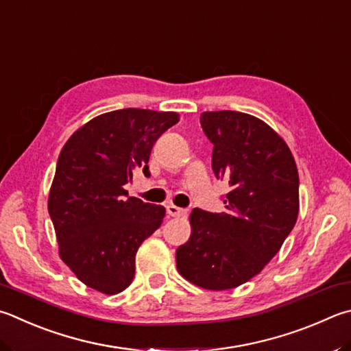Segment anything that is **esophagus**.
Listing matches in <instances>:
<instances>
[{"label":"esophagus","instance_id":"1","mask_svg":"<svg viewBox=\"0 0 351 351\" xmlns=\"http://www.w3.org/2000/svg\"><path fill=\"white\" fill-rule=\"evenodd\" d=\"M167 213L170 216H173V218H180V216L187 215V208H182V207L175 206V204H170V206H167Z\"/></svg>","mask_w":351,"mask_h":351}]
</instances>
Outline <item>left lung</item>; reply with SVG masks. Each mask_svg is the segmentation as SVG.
Segmentation results:
<instances>
[{
	"mask_svg": "<svg viewBox=\"0 0 351 351\" xmlns=\"http://www.w3.org/2000/svg\"><path fill=\"white\" fill-rule=\"evenodd\" d=\"M199 121L213 144L212 169L230 192L226 212L193 208L176 267L187 281L219 291L256 276L279 252L298 219L299 176L289 145L259 118L219 110Z\"/></svg>",
	"mask_w": 351,
	"mask_h": 351,
	"instance_id": "left-lung-1",
	"label": "left lung"
}]
</instances>
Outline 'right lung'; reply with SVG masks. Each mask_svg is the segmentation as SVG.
Segmentation results:
<instances>
[{
	"label": "right lung",
	"instance_id": "obj_1",
	"mask_svg": "<svg viewBox=\"0 0 351 351\" xmlns=\"http://www.w3.org/2000/svg\"><path fill=\"white\" fill-rule=\"evenodd\" d=\"M176 112L121 109L88 121L62 147L49 193L60 256L81 282L117 295L135 276V254L162 224L165 208L125 197L133 171H149L156 139Z\"/></svg>",
	"mask_w": 351,
	"mask_h": 351
}]
</instances>
